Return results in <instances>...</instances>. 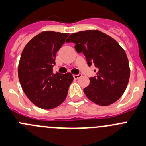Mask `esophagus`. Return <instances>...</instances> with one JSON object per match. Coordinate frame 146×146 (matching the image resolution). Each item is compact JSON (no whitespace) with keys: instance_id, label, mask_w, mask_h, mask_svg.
I'll return each mask as SVG.
<instances>
[{"instance_id":"obj_1","label":"esophagus","mask_w":146,"mask_h":146,"mask_svg":"<svg viewBox=\"0 0 146 146\" xmlns=\"http://www.w3.org/2000/svg\"><path fill=\"white\" fill-rule=\"evenodd\" d=\"M81 76H82V75H81V73H79V74L78 75H73V78H74V79H78V78H81Z\"/></svg>"}]
</instances>
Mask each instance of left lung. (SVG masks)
Wrapping results in <instances>:
<instances>
[{"label":"left lung","mask_w":146,"mask_h":146,"mask_svg":"<svg viewBox=\"0 0 146 146\" xmlns=\"http://www.w3.org/2000/svg\"><path fill=\"white\" fill-rule=\"evenodd\" d=\"M66 42L74 43L88 66L94 64L96 68V76L90 78V84L84 89L88 99L102 106L117 101L126 89L130 73L127 54L118 42L99 30L73 33Z\"/></svg>","instance_id":"1"}]
</instances>
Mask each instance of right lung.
I'll list each match as a JSON object with an SVG mask.
<instances>
[{
	"mask_svg": "<svg viewBox=\"0 0 146 146\" xmlns=\"http://www.w3.org/2000/svg\"><path fill=\"white\" fill-rule=\"evenodd\" d=\"M69 34L42 32L32 38L21 53L18 75L23 91L35 105L51 110L62 104L73 81L70 73H53L56 53Z\"/></svg>",
	"mask_w": 146,
	"mask_h": 146,
	"instance_id": "1",
	"label": "right lung"
}]
</instances>
